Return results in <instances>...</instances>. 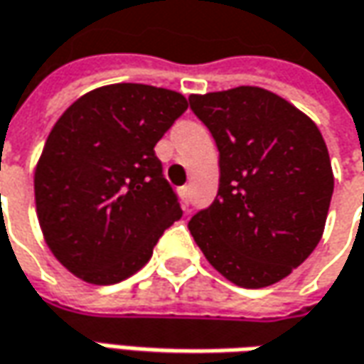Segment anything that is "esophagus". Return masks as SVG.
<instances>
[{
	"label": "esophagus",
	"mask_w": 364,
	"mask_h": 364,
	"mask_svg": "<svg viewBox=\"0 0 364 364\" xmlns=\"http://www.w3.org/2000/svg\"><path fill=\"white\" fill-rule=\"evenodd\" d=\"M179 193H181V199L185 205H189V201H191V197H189V185H185L179 189Z\"/></svg>",
	"instance_id": "esophagus-1"
}]
</instances>
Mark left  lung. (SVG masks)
I'll list each match as a JSON object with an SVG mask.
<instances>
[{"label":"left lung","mask_w":364,"mask_h":364,"mask_svg":"<svg viewBox=\"0 0 364 364\" xmlns=\"http://www.w3.org/2000/svg\"><path fill=\"white\" fill-rule=\"evenodd\" d=\"M220 151V189L189 232L209 264L242 288L286 278L318 245L334 177L318 127L256 86L189 96Z\"/></svg>","instance_id":"obj_1"}]
</instances>
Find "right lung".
Returning <instances> with one entry per match:
<instances>
[{
	"label": "right lung",
	"instance_id": "right-lung-1",
	"mask_svg": "<svg viewBox=\"0 0 364 364\" xmlns=\"http://www.w3.org/2000/svg\"><path fill=\"white\" fill-rule=\"evenodd\" d=\"M187 110L185 96L110 84L58 119L36 169L38 220L52 254L90 284H117L181 220L155 144Z\"/></svg>",
	"mask_w": 364,
	"mask_h": 364
}]
</instances>
